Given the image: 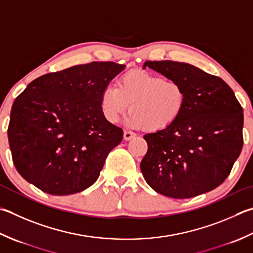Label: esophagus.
<instances>
[{
  "label": "esophagus",
  "instance_id": "34e87169",
  "mask_svg": "<svg viewBox=\"0 0 253 253\" xmlns=\"http://www.w3.org/2000/svg\"><path fill=\"white\" fill-rule=\"evenodd\" d=\"M133 137H136V133H135V132H132V131H128V130H125V131H124V140L128 141V140L132 139Z\"/></svg>",
  "mask_w": 253,
  "mask_h": 253
}]
</instances>
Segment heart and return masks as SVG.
<instances>
[{
  "label": "heart",
  "instance_id": "obj_1",
  "mask_svg": "<svg viewBox=\"0 0 253 253\" xmlns=\"http://www.w3.org/2000/svg\"><path fill=\"white\" fill-rule=\"evenodd\" d=\"M184 87L176 80L142 70H130L118 79L117 87L106 86L101 93L103 116L116 123L130 104L127 125L159 131L173 125L185 108Z\"/></svg>",
  "mask_w": 253,
  "mask_h": 253
}]
</instances>
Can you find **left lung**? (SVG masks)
Masks as SVG:
<instances>
[{
  "label": "left lung",
  "mask_w": 253,
  "mask_h": 253,
  "mask_svg": "<svg viewBox=\"0 0 253 253\" xmlns=\"http://www.w3.org/2000/svg\"><path fill=\"white\" fill-rule=\"evenodd\" d=\"M146 67L184 87L177 121L143 136L148 151L140 170L151 189L172 199H190L216 189L229 175L244 145V110L220 78L190 63L146 61Z\"/></svg>",
  "instance_id": "1"
}]
</instances>
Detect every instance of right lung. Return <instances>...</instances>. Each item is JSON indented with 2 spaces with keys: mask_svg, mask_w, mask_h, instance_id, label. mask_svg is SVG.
Instances as JSON below:
<instances>
[{
  "mask_svg": "<svg viewBox=\"0 0 253 253\" xmlns=\"http://www.w3.org/2000/svg\"><path fill=\"white\" fill-rule=\"evenodd\" d=\"M126 68L91 62L35 79L15 98L8 125L13 162L27 182L51 195L96 182L123 129L103 116L102 91Z\"/></svg>",
  "mask_w": 253,
  "mask_h": 253,
  "instance_id": "right-lung-1",
  "label": "right lung"
}]
</instances>
